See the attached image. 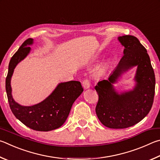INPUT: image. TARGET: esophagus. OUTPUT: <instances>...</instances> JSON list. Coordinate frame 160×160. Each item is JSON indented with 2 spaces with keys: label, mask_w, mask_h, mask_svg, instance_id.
I'll list each match as a JSON object with an SVG mask.
<instances>
[{
  "label": "esophagus",
  "mask_w": 160,
  "mask_h": 160,
  "mask_svg": "<svg viewBox=\"0 0 160 160\" xmlns=\"http://www.w3.org/2000/svg\"><path fill=\"white\" fill-rule=\"evenodd\" d=\"M82 85H83V87L85 89H87L90 88V86H91V82L90 81H89L88 78H86L82 82Z\"/></svg>",
  "instance_id": "1"
}]
</instances>
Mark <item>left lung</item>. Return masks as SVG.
I'll use <instances>...</instances> for the list:
<instances>
[{
  "instance_id": "left-lung-1",
  "label": "left lung",
  "mask_w": 160,
  "mask_h": 160,
  "mask_svg": "<svg viewBox=\"0 0 160 160\" xmlns=\"http://www.w3.org/2000/svg\"><path fill=\"white\" fill-rule=\"evenodd\" d=\"M124 46V55L107 80L95 86L98 94L96 112L102 124L110 128H125L135 125L147 116L152 106L155 77L145 48L133 36H119ZM137 66V84L132 91L118 94L113 83L122 72Z\"/></svg>"
}]
</instances>
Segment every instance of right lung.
<instances>
[{"label":"right lung","instance_id":"obj_1","mask_svg":"<svg viewBox=\"0 0 160 160\" xmlns=\"http://www.w3.org/2000/svg\"><path fill=\"white\" fill-rule=\"evenodd\" d=\"M32 44L33 39H27L11 58L5 89L10 108L17 119L33 130L49 131L60 127L65 122L73 103L83 89L79 82L70 81L59 83L52 93L38 104L22 106L16 102L12 96L11 77L17 64L29 53L31 48L29 46Z\"/></svg>","mask_w":160,"mask_h":160}]
</instances>
